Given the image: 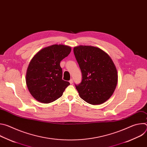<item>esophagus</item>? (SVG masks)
I'll use <instances>...</instances> for the list:
<instances>
[{
	"label": "esophagus",
	"mask_w": 147,
	"mask_h": 147,
	"mask_svg": "<svg viewBox=\"0 0 147 147\" xmlns=\"http://www.w3.org/2000/svg\"><path fill=\"white\" fill-rule=\"evenodd\" d=\"M69 82L70 83V84H72L73 83V79H72V78L70 80V81H69Z\"/></svg>",
	"instance_id": "esophagus-1"
}]
</instances>
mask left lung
I'll return each instance as SVG.
<instances>
[{
  "mask_svg": "<svg viewBox=\"0 0 147 147\" xmlns=\"http://www.w3.org/2000/svg\"><path fill=\"white\" fill-rule=\"evenodd\" d=\"M82 73V81L75 85L81 99L91 105L106 102L117 83V72L111 57L99 48L80 45L73 49Z\"/></svg>",
  "mask_w": 147,
  "mask_h": 147,
  "instance_id": "8db88e82",
  "label": "left lung"
}]
</instances>
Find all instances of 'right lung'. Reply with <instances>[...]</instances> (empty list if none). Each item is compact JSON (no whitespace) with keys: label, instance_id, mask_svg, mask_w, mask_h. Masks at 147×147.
Here are the masks:
<instances>
[{"label":"right lung","instance_id":"obj_1","mask_svg":"<svg viewBox=\"0 0 147 147\" xmlns=\"http://www.w3.org/2000/svg\"><path fill=\"white\" fill-rule=\"evenodd\" d=\"M70 47L53 45L39 51L31 59L26 81L31 95L38 101L48 103L61 97L70 85L62 80L60 61L70 53Z\"/></svg>","mask_w":147,"mask_h":147}]
</instances>
